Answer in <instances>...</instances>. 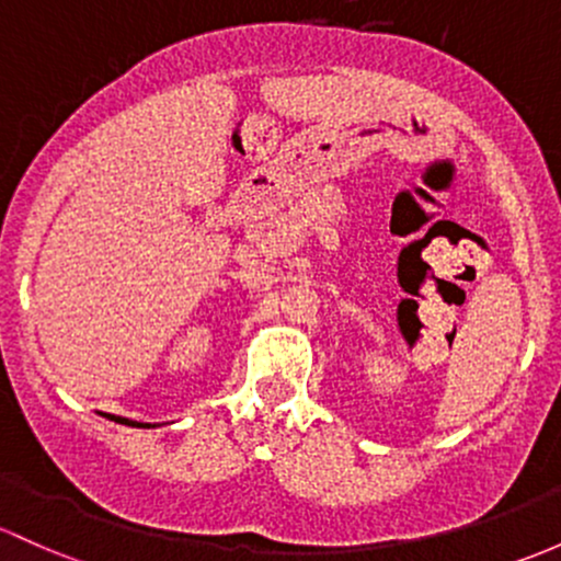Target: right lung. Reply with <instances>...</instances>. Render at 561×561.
<instances>
[{"instance_id":"obj_1","label":"right lung","mask_w":561,"mask_h":561,"mask_svg":"<svg viewBox=\"0 0 561 561\" xmlns=\"http://www.w3.org/2000/svg\"><path fill=\"white\" fill-rule=\"evenodd\" d=\"M110 420H115V422H121V424H128V427H152V424H147V422L126 420V416H110Z\"/></svg>"}]
</instances>
